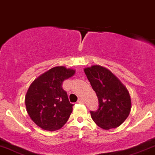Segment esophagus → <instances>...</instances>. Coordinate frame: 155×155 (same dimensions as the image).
Segmentation results:
<instances>
[{
    "label": "esophagus",
    "mask_w": 155,
    "mask_h": 155,
    "mask_svg": "<svg viewBox=\"0 0 155 155\" xmlns=\"http://www.w3.org/2000/svg\"><path fill=\"white\" fill-rule=\"evenodd\" d=\"M77 102H78V103H84L85 101H84V100L83 98H79V100H78Z\"/></svg>",
    "instance_id": "34e87169"
}]
</instances>
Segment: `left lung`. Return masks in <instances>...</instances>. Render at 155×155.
Returning <instances> with one entry per match:
<instances>
[{"label":"left lung","mask_w":155,"mask_h":155,"mask_svg":"<svg viewBox=\"0 0 155 155\" xmlns=\"http://www.w3.org/2000/svg\"><path fill=\"white\" fill-rule=\"evenodd\" d=\"M84 71L98 98L97 110L90 111L92 120L102 129L118 127L131 111L127 89L110 71L101 66L94 65Z\"/></svg>","instance_id":"obj_1"}]
</instances>
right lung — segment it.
<instances>
[{
    "label": "right lung",
    "mask_w": 155,
    "mask_h": 155,
    "mask_svg": "<svg viewBox=\"0 0 155 155\" xmlns=\"http://www.w3.org/2000/svg\"><path fill=\"white\" fill-rule=\"evenodd\" d=\"M75 71L64 66L54 67L31 84L25 97L27 111L39 127L53 131L62 128L69 118L73 104L63 89L64 80Z\"/></svg>",
    "instance_id": "add662e5"
}]
</instances>
